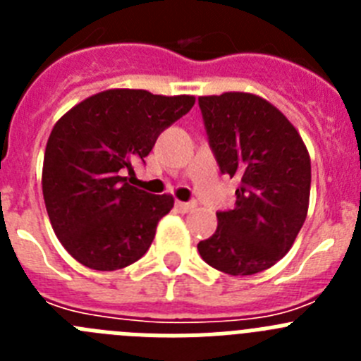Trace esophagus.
<instances>
[{
	"label": "esophagus",
	"mask_w": 361,
	"mask_h": 361,
	"mask_svg": "<svg viewBox=\"0 0 361 361\" xmlns=\"http://www.w3.org/2000/svg\"><path fill=\"white\" fill-rule=\"evenodd\" d=\"M175 208H177L178 213H188V212H191V209L195 208V204L180 202V200H178V202H175Z\"/></svg>",
	"instance_id": "1"
}]
</instances>
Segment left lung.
Returning a JSON list of instances; mask_svg holds the SVG:
<instances>
[{"label": "left lung", "instance_id": "obj_1", "mask_svg": "<svg viewBox=\"0 0 361 361\" xmlns=\"http://www.w3.org/2000/svg\"><path fill=\"white\" fill-rule=\"evenodd\" d=\"M220 171L237 177V202L216 213V231L197 250L233 276L255 275L288 253L304 226L311 159L298 130L276 106L250 92L199 97Z\"/></svg>", "mask_w": 361, "mask_h": 361}]
</instances>
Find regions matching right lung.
I'll return each instance as SVG.
<instances>
[{"instance_id":"add662e5","label":"right lung","mask_w":361,"mask_h":361,"mask_svg":"<svg viewBox=\"0 0 361 361\" xmlns=\"http://www.w3.org/2000/svg\"><path fill=\"white\" fill-rule=\"evenodd\" d=\"M193 95H155L111 88L70 108L50 132L43 161V199L56 237L79 264L116 271L152 245L173 197L126 183L159 133L188 114Z\"/></svg>"}]
</instances>
